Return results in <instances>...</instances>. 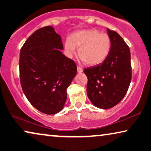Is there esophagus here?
Listing matches in <instances>:
<instances>
[{"instance_id":"obj_1","label":"esophagus","mask_w":151,"mask_h":151,"mask_svg":"<svg viewBox=\"0 0 151 151\" xmlns=\"http://www.w3.org/2000/svg\"><path fill=\"white\" fill-rule=\"evenodd\" d=\"M83 70L82 68H81L80 66H77V72L78 73H83Z\"/></svg>"}]
</instances>
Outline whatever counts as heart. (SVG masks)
I'll use <instances>...</instances> for the list:
<instances>
[{
  "instance_id": "b5f03b06",
  "label": "heart",
  "mask_w": 151,
  "mask_h": 151,
  "mask_svg": "<svg viewBox=\"0 0 151 151\" xmlns=\"http://www.w3.org/2000/svg\"><path fill=\"white\" fill-rule=\"evenodd\" d=\"M111 47L109 35L96 29L77 31L67 38L64 44L66 56L72 58L76 54L77 47L81 59L90 66L103 63L108 56Z\"/></svg>"
}]
</instances>
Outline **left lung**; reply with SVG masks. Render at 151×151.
<instances>
[{
    "instance_id": "1",
    "label": "left lung",
    "mask_w": 151,
    "mask_h": 151,
    "mask_svg": "<svg viewBox=\"0 0 151 151\" xmlns=\"http://www.w3.org/2000/svg\"><path fill=\"white\" fill-rule=\"evenodd\" d=\"M111 47L102 63L84 69L87 96L95 107L109 109L125 96L132 78L130 51L118 33L107 29Z\"/></svg>"
}]
</instances>
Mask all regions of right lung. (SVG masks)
<instances>
[{"label":"right lung","mask_w":151,"mask_h":151,"mask_svg":"<svg viewBox=\"0 0 151 151\" xmlns=\"http://www.w3.org/2000/svg\"><path fill=\"white\" fill-rule=\"evenodd\" d=\"M63 44L54 28L35 32L21 47L19 75L21 87L31 104L47 115L58 113L66 101V89L77 69L73 60L61 52Z\"/></svg>","instance_id":"1"}]
</instances>
